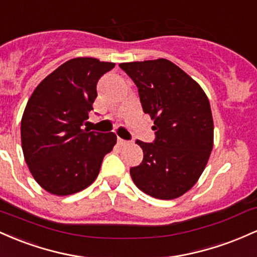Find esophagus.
<instances>
[{
  "mask_svg": "<svg viewBox=\"0 0 257 257\" xmlns=\"http://www.w3.org/2000/svg\"><path fill=\"white\" fill-rule=\"evenodd\" d=\"M117 144H120V146H126V144H128V141H125L122 140V138L117 137Z\"/></svg>",
  "mask_w": 257,
  "mask_h": 257,
  "instance_id": "obj_1",
  "label": "esophagus"
}]
</instances>
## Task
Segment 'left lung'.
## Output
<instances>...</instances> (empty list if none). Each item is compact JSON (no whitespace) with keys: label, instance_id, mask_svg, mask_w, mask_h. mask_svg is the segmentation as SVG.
Instances as JSON below:
<instances>
[{"label":"left lung","instance_id":"obj_1","mask_svg":"<svg viewBox=\"0 0 257 257\" xmlns=\"http://www.w3.org/2000/svg\"><path fill=\"white\" fill-rule=\"evenodd\" d=\"M138 88L143 111L154 120L153 143L136 141L143 160L130 174L153 198L181 197L197 183L214 146V120L205 92L170 60L119 65Z\"/></svg>","mask_w":257,"mask_h":257}]
</instances>
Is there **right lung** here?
<instances>
[{"instance_id": "right-lung-1", "label": "right lung", "mask_w": 257, "mask_h": 257, "mask_svg": "<svg viewBox=\"0 0 257 257\" xmlns=\"http://www.w3.org/2000/svg\"><path fill=\"white\" fill-rule=\"evenodd\" d=\"M114 63L96 58L65 62L39 83L22 117V148L29 170L45 191L70 195L93 183L103 158L116 143L113 132L81 126L93 110L97 82Z\"/></svg>"}]
</instances>
